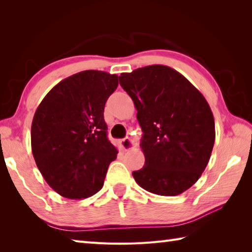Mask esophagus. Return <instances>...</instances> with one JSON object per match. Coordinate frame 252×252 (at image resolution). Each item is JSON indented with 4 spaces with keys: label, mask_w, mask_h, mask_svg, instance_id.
Returning <instances> with one entry per match:
<instances>
[{
    "label": "esophagus",
    "mask_w": 252,
    "mask_h": 252,
    "mask_svg": "<svg viewBox=\"0 0 252 252\" xmlns=\"http://www.w3.org/2000/svg\"><path fill=\"white\" fill-rule=\"evenodd\" d=\"M120 147L123 151H128L130 149H133V141L130 138H124L120 141Z\"/></svg>",
    "instance_id": "1"
}]
</instances>
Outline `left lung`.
<instances>
[{
	"mask_svg": "<svg viewBox=\"0 0 252 252\" xmlns=\"http://www.w3.org/2000/svg\"><path fill=\"white\" fill-rule=\"evenodd\" d=\"M121 86L138 111L144 166L132 176L142 189L161 196L187 191L210 159L216 129L205 97L170 66L153 64L122 73Z\"/></svg>",
	"mask_w": 252,
	"mask_h": 252,
	"instance_id": "left-lung-1",
	"label": "left lung"
}]
</instances>
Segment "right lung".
<instances>
[{"label": "right lung", "mask_w": 252, "mask_h": 252, "mask_svg": "<svg viewBox=\"0 0 252 252\" xmlns=\"http://www.w3.org/2000/svg\"><path fill=\"white\" fill-rule=\"evenodd\" d=\"M119 85L116 74L87 70L58 83L38 105L31 126L32 154L48 186L70 199L103 187L117 150L107 137L103 112Z\"/></svg>", "instance_id": "1"}]
</instances>
